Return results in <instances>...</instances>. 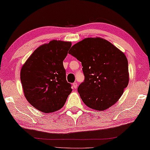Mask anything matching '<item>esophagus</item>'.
<instances>
[{
	"mask_svg": "<svg viewBox=\"0 0 150 150\" xmlns=\"http://www.w3.org/2000/svg\"><path fill=\"white\" fill-rule=\"evenodd\" d=\"M77 86H78V85H77V83H73V88H74V89L77 88Z\"/></svg>",
	"mask_w": 150,
	"mask_h": 150,
	"instance_id": "esophagus-1",
	"label": "esophagus"
}]
</instances>
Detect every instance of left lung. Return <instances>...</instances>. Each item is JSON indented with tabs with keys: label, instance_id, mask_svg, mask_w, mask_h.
<instances>
[{
	"label": "left lung",
	"instance_id": "left-lung-1",
	"mask_svg": "<svg viewBox=\"0 0 150 150\" xmlns=\"http://www.w3.org/2000/svg\"><path fill=\"white\" fill-rule=\"evenodd\" d=\"M69 53L81 62L84 81L77 88L89 108L105 110L115 104L129 83L125 54L101 38H88L73 45Z\"/></svg>",
	"mask_w": 150,
	"mask_h": 150
}]
</instances>
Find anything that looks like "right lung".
I'll list each match as a JSON object with an SVG mask.
<instances>
[{
    "label": "right lung",
    "mask_w": 150,
    "mask_h": 150,
    "mask_svg": "<svg viewBox=\"0 0 150 150\" xmlns=\"http://www.w3.org/2000/svg\"><path fill=\"white\" fill-rule=\"evenodd\" d=\"M71 46V42L52 40L33 51L22 67L24 95L37 110L45 113L60 110L72 91L63 66Z\"/></svg>",
    "instance_id": "add662e5"
}]
</instances>
